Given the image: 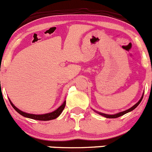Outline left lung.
Wrapping results in <instances>:
<instances>
[{
  "label": "left lung",
  "mask_w": 152,
  "mask_h": 152,
  "mask_svg": "<svg viewBox=\"0 0 152 152\" xmlns=\"http://www.w3.org/2000/svg\"><path fill=\"white\" fill-rule=\"evenodd\" d=\"M143 94H144V93H143V95H142L141 98H140V100H139V101L137 102L135 104H134V105L132 106V107H131L130 108H129V109H128V110H124V111H122V112H119V113H115V114H106V113H103L98 112V111L94 110V109H93V110L94 111L95 113H98V114H99V115H102V116L105 117V118H118V117L121 116V115H124V114L127 113H129V112H131V111L133 110L134 109H135L136 107H137V106H138V104L140 103V102H141L142 99H143Z\"/></svg>",
  "instance_id": "8db88e82"
}]
</instances>
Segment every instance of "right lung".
<instances>
[{"instance_id": "add662e5", "label": "right lung", "mask_w": 152, "mask_h": 152, "mask_svg": "<svg viewBox=\"0 0 152 152\" xmlns=\"http://www.w3.org/2000/svg\"><path fill=\"white\" fill-rule=\"evenodd\" d=\"M9 102H10L11 104L13 107V108L15 109L18 113H20V115H22L23 116L26 117V118H31V119H35V120H39V121H50V120L55 119V118H58L59 115H61V113H62V111L64 110L66 104V100H64L63 103H62L60 107H58L56 110L53 111L51 113H48L45 114H31V113H28L23 112V111L20 110V109H18L13 103L12 102L10 99H9Z\"/></svg>"}]
</instances>
